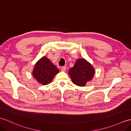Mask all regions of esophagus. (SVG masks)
Returning a JSON list of instances; mask_svg holds the SVG:
<instances>
[{
	"label": "esophagus",
	"mask_w": 131,
	"mask_h": 131,
	"mask_svg": "<svg viewBox=\"0 0 131 131\" xmlns=\"http://www.w3.org/2000/svg\"><path fill=\"white\" fill-rule=\"evenodd\" d=\"M66 70V66H63V67L61 68V71L63 72H65Z\"/></svg>",
	"instance_id": "34e87169"
}]
</instances>
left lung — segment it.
Segmentation results:
<instances>
[{"label": "left lung", "instance_id": "8db88e82", "mask_svg": "<svg viewBox=\"0 0 131 131\" xmlns=\"http://www.w3.org/2000/svg\"><path fill=\"white\" fill-rule=\"evenodd\" d=\"M95 70L91 64L85 58H79L73 68L69 70L72 82L75 85L84 87L94 77Z\"/></svg>", "mask_w": 131, "mask_h": 131}]
</instances>
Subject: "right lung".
Here are the masks:
<instances>
[{
    "label": "right lung",
    "instance_id": "right-lung-1",
    "mask_svg": "<svg viewBox=\"0 0 131 131\" xmlns=\"http://www.w3.org/2000/svg\"><path fill=\"white\" fill-rule=\"evenodd\" d=\"M59 73V70L46 56L41 57L35 63L32 71V76L42 85L51 83L54 77Z\"/></svg>",
    "mask_w": 131,
    "mask_h": 131
}]
</instances>
